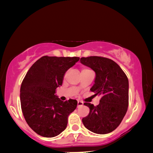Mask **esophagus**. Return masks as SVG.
Segmentation results:
<instances>
[{
	"label": "esophagus",
	"mask_w": 153,
	"mask_h": 153,
	"mask_svg": "<svg viewBox=\"0 0 153 153\" xmlns=\"http://www.w3.org/2000/svg\"><path fill=\"white\" fill-rule=\"evenodd\" d=\"M82 105H84V102L78 100V101H77V107H81V106H82Z\"/></svg>",
	"instance_id": "esophagus-1"
}]
</instances>
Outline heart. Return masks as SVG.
<instances>
[{
	"mask_svg": "<svg viewBox=\"0 0 153 153\" xmlns=\"http://www.w3.org/2000/svg\"><path fill=\"white\" fill-rule=\"evenodd\" d=\"M86 69H83V70H86Z\"/></svg>",
	"mask_w": 153,
	"mask_h": 153,
	"instance_id": "1",
	"label": "heart"
}]
</instances>
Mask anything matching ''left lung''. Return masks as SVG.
<instances>
[{"mask_svg":"<svg viewBox=\"0 0 153 153\" xmlns=\"http://www.w3.org/2000/svg\"><path fill=\"white\" fill-rule=\"evenodd\" d=\"M80 62L95 72L94 84L90 91L100 96L99 105L88 107V115L82 119L84 126L95 134L110 133L117 128L128 107L129 82L121 67L111 59L92 56L82 57Z\"/></svg>","mask_w":153,"mask_h":153,"instance_id":"1","label":"left lung"}]
</instances>
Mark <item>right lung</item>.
I'll return each instance as SVG.
<instances>
[{
	"label": "right lung",
	"mask_w": 153,
	"mask_h": 153,
	"mask_svg": "<svg viewBox=\"0 0 153 153\" xmlns=\"http://www.w3.org/2000/svg\"><path fill=\"white\" fill-rule=\"evenodd\" d=\"M79 57L44 56L32 65L23 80L20 101L28 125L46 138L58 136L67 126L68 117L76 109V100L62 101L55 94L65 74Z\"/></svg>",
	"instance_id": "obj_1"
}]
</instances>
